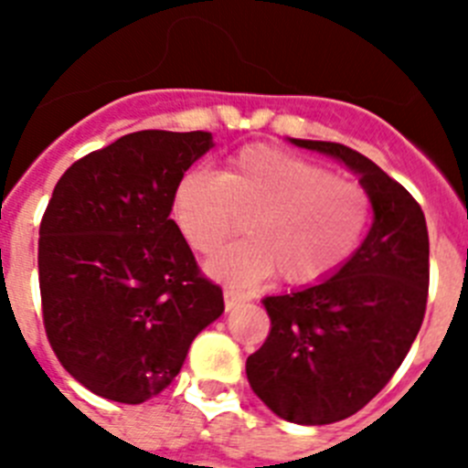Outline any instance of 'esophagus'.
I'll return each instance as SVG.
<instances>
[{"instance_id": "1", "label": "esophagus", "mask_w": 468, "mask_h": 468, "mask_svg": "<svg viewBox=\"0 0 468 468\" xmlns=\"http://www.w3.org/2000/svg\"><path fill=\"white\" fill-rule=\"evenodd\" d=\"M246 300H248V295H246V292L239 291V288H231V285H227V288H225L227 312H229V309H234V307H239V304H241V302H246Z\"/></svg>"}]
</instances>
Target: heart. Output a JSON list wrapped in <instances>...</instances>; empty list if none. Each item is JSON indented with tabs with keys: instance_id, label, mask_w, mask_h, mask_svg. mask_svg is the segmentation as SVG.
Returning <instances> with one entry per match:
<instances>
[{
	"instance_id": "heart-1",
	"label": "heart",
	"mask_w": 468,
	"mask_h": 468,
	"mask_svg": "<svg viewBox=\"0 0 468 468\" xmlns=\"http://www.w3.org/2000/svg\"><path fill=\"white\" fill-rule=\"evenodd\" d=\"M176 222L197 253H213L243 227L208 271L237 283L279 274L295 288L328 281L361 250L373 201L324 164L271 144H248L220 176L187 171L173 194Z\"/></svg>"
}]
</instances>
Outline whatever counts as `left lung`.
Returning <instances> with one entry per match:
<instances>
[{"instance_id": "8db88e82", "label": "left lung", "mask_w": 468, "mask_h": 468, "mask_svg": "<svg viewBox=\"0 0 468 468\" xmlns=\"http://www.w3.org/2000/svg\"><path fill=\"white\" fill-rule=\"evenodd\" d=\"M291 143L358 173L375 215L345 270L262 300L271 328L248 356V382L281 420L316 427L370 403L410 351L427 312L429 231L412 194L361 152L324 140Z\"/></svg>"}]
</instances>
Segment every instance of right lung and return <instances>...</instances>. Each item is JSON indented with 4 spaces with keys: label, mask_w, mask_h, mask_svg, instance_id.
Here are the masks:
<instances>
[{
    "label": "right lung",
    "mask_w": 468,
    "mask_h": 468,
    "mask_svg": "<svg viewBox=\"0 0 468 468\" xmlns=\"http://www.w3.org/2000/svg\"><path fill=\"white\" fill-rule=\"evenodd\" d=\"M206 131H138L74 161L39 225L41 316L60 366L89 391L138 405L173 382L225 312L171 220Z\"/></svg>",
    "instance_id": "1"
}]
</instances>
